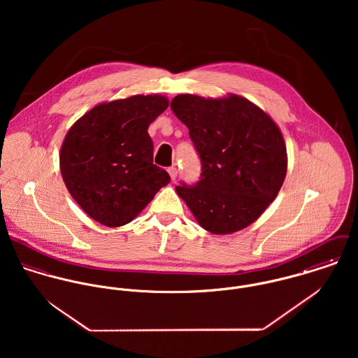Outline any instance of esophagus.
<instances>
[{"mask_svg": "<svg viewBox=\"0 0 358 358\" xmlns=\"http://www.w3.org/2000/svg\"><path fill=\"white\" fill-rule=\"evenodd\" d=\"M168 173H169L171 179H172V180H175V179H176V176H178V168H176V166H171V168H168Z\"/></svg>", "mask_w": 358, "mask_h": 358, "instance_id": "esophagus-1", "label": "esophagus"}]
</instances>
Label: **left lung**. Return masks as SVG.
I'll return each mask as SVG.
<instances>
[{"instance_id":"obj_1","label":"left lung","mask_w":358,"mask_h":358,"mask_svg":"<svg viewBox=\"0 0 358 358\" xmlns=\"http://www.w3.org/2000/svg\"><path fill=\"white\" fill-rule=\"evenodd\" d=\"M173 114L189 128L203 173L196 186H178L199 224L212 234H231L254 223L277 197L288 168L282 134L255 103L178 95Z\"/></svg>"}]
</instances>
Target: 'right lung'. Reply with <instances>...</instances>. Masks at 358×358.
I'll return each instance as SVG.
<instances>
[{"instance_id": "obj_1", "label": "right lung", "mask_w": 358, "mask_h": 358, "mask_svg": "<svg viewBox=\"0 0 358 358\" xmlns=\"http://www.w3.org/2000/svg\"><path fill=\"white\" fill-rule=\"evenodd\" d=\"M162 95L103 102L78 118L64 136L59 165L83 210L107 227L132 222L171 180L153 164L149 125L168 107Z\"/></svg>"}]
</instances>
